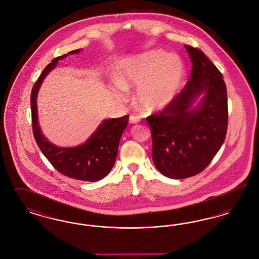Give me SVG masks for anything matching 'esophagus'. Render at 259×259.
<instances>
[{
    "label": "esophagus",
    "instance_id": "esophagus-1",
    "mask_svg": "<svg viewBox=\"0 0 259 259\" xmlns=\"http://www.w3.org/2000/svg\"><path fill=\"white\" fill-rule=\"evenodd\" d=\"M140 121V117L136 116V115H130L129 117V122L132 124L138 123Z\"/></svg>",
    "mask_w": 259,
    "mask_h": 259
}]
</instances>
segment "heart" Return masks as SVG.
<instances>
[{"instance_id":"heart-1","label":"heart","mask_w":259,"mask_h":259,"mask_svg":"<svg viewBox=\"0 0 259 259\" xmlns=\"http://www.w3.org/2000/svg\"><path fill=\"white\" fill-rule=\"evenodd\" d=\"M185 77V64L179 55L151 50L119 66L116 81L122 92L118 96L126 97L124 89H138L136 100L143 111H161L177 98Z\"/></svg>"}]
</instances>
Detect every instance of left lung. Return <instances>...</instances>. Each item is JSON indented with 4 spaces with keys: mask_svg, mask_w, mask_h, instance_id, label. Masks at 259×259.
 <instances>
[{
    "mask_svg": "<svg viewBox=\"0 0 259 259\" xmlns=\"http://www.w3.org/2000/svg\"><path fill=\"white\" fill-rule=\"evenodd\" d=\"M185 48L192 62L189 80L171 105L147 118L153 163L176 180L195 176L209 165L222 148L228 122L222 73L203 51Z\"/></svg>",
    "mask_w": 259,
    "mask_h": 259,
    "instance_id": "left-lung-1",
    "label": "left lung"
}]
</instances>
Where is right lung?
Segmentation results:
<instances>
[{
	"label": "right lung",
	"instance_id": "right-lung-1",
	"mask_svg": "<svg viewBox=\"0 0 259 259\" xmlns=\"http://www.w3.org/2000/svg\"><path fill=\"white\" fill-rule=\"evenodd\" d=\"M80 51L73 50L56 57L37 78L31 93L33 133L40 151L58 172L83 182H97L111 172L114 165L119 141L128 125L129 116L103 120L85 143L74 148H61L50 143L42 134L37 120V93L44 79L57 66L59 60Z\"/></svg>",
	"mask_w": 259,
	"mask_h": 259
}]
</instances>
